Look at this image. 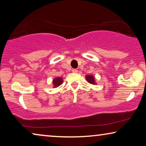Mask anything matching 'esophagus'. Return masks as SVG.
I'll return each instance as SVG.
<instances>
[{
    "mask_svg": "<svg viewBox=\"0 0 146 146\" xmlns=\"http://www.w3.org/2000/svg\"><path fill=\"white\" fill-rule=\"evenodd\" d=\"M72 72H74V73H77V72H78V70H77V69H73V70H72Z\"/></svg>",
    "mask_w": 146,
    "mask_h": 146,
    "instance_id": "esophagus-1",
    "label": "esophagus"
}]
</instances>
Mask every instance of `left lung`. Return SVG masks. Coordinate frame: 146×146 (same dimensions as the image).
Masks as SVG:
<instances>
[{"label":"left lung","instance_id":"8db88e82","mask_svg":"<svg viewBox=\"0 0 146 146\" xmlns=\"http://www.w3.org/2000/svg\"><path fill=\"white\" fill-rule=\"evenodd\" d=\"M86 78L87 81L89 83L92 84H95L94 77L92 76H91V75H88V76H87L86 77Z\"/></svg>","mask_w":146,"mask_h":146}]
</instances>
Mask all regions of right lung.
<instances>
[{"label":"right lung","mask_w":146,"mask_h":146,"mask_svg":"<svg viewBox=\"0 0 146 146\" xmlns=\"http://www.w3.org/2000/svg\"><path fill=\"white\" fill-rule=\"evenodd\" d=\"M63 83L62 82V78H56L53 80V85L54 86V87L56 88L58 87L59 86H60Z\"/></svg>","instance_id":"right-lung-1"}]
</instances>
